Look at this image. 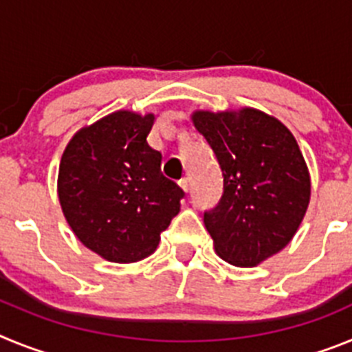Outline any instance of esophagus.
<instances>
[{
    "label": "esophagus",
    "mask_w": 352,
    "mask_h": 352,
    "mask_svg": "<svg viewBox=\"0 0 352 352\" xmlns=\"http://www.w3.org/2000/svg\"><path fill=\"white\" fill-rule=\"evenodd\" d=\"M179 186H182L185 192H188V190H190V179L182 178V179H179Z\"/></svg>",
    "instance_id": "esophagus-1"
}]
</instances>
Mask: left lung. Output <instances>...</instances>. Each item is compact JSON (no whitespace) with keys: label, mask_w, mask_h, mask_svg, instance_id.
Returning <instances> with one entry per match:
<instances>
[{"label":"left lung","mask_w":352,"mask_h":352,"mask_svg":"<svg viewBox=\"0 0 352 352\" xmlns=\"http://www.w3.org/2000/svg\"><path fill=\"white\" fill-rule=\"evenodd\" d=\"M194 126L213 149L223 192L204 226L214 250L236 266H256L298 231L310 201V176L296 139L256 109L199 111Z\"/></svg>","instance_id":"obj_1"}]
</instances>
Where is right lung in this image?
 Wrapping results in <instances>:
<instances>
[{
    "mask_svg": "<svg viewBox=\"0 0 352 352\" xmlns=\"http://www.w3.org/2000/svg\"><path fill=\"white\" fill-rule=\"evenodd\" d=\"M153 121V114H109L77 132L61 157L65 219L82 245L111 263L153 254L185 197L162 174L160 151L146 141Z\"/></svg>",
    "mask_w": 352,
    "mask_h": 352,
    "instance_id": "1",
    "label": "right lung"
}]
</instances>
